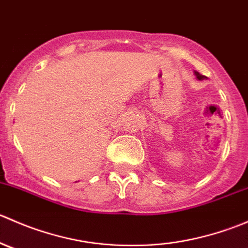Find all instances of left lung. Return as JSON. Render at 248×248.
Instances as JSON below:
<instances>
[{
    "mask_svg": "<svg viewBox=\"0 0 248 248\" xmlns=\"http://www.w3.org/2000/svg\"><path fill=\"white\" fill-rule=\"evenodd\" d=\"M194 74H196L197 79H198V80H204V79H206V77H205V76H202V74H199L198 72H194Z\"/></svg>",
    "mask_w": 248,
    "mask_h": 248,
    "instance_id": "left-lung-1",
    "label": "left lung"
}]
</instances>
